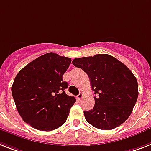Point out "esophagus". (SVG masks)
Wrapping results in <instances>:
<instances>
[{"mask_svg": "<svg viewBox=\"0 0 151 151\" xmlns=\"http://www.w3.org/2000/svg\"><path fill=\"white\" fill-rule=\"evenodd\" d=\"M83 97V93H79V94L77 96V99H81Z\"/></svg>", "mask_w": 151, "mask_h": 151, "instance_id": "esophagus-1", "label": "esophagus"}]
</instances>
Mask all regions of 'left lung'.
<instances>
[{"label":"left lung","mask_w":151,"mask_h":151,"mask_svg":"<svg viewBox=\"0 0 151 151\" xmlns=\"http://www.w3.org/2000/svg\"><path fill=\"white\" fill-rule=\"evenodd\" d=\"M75 66L86 73L96 96L95 106L84 111L94 127L109 130L125 122L138 97V84L131 71L120 61L107 54L75 58Z\"/></svg>","instance_id":"1"}]
</instances>
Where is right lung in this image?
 <instances>
[{
  "mask_svg": "<svg viewBox=\"0 0 151 151\" xmlns=\"http://www.w3.org/2000/svg\"><path fill=\"white\" fill-rule=\"evenodd\" d=\"M70 58L47 53L24 67L16 76L11 92L23 120L42 131H51L66 121L76 98L65 93L62 79Z\"/></svg>",
  "mask_w": 151,
  "mask_h": 151,
  "instance_id": "right-lung-1",
  "label": "right lung"
}]
</instances>
